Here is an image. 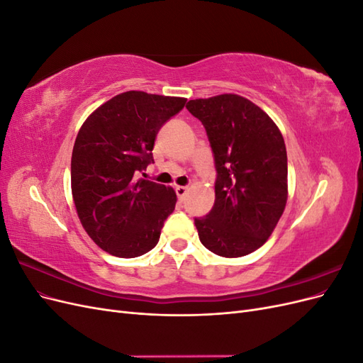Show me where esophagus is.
I'll use <instances>...</instances> for the list:
<instances>
[{
	"mask_svg": "<svg viewBox=\"0 0 363 363\" xmlns=\"http://www.w3.org/2000/svg\"><path fill=\"white\" fill-rule=\"evenodd\" d=\"M175 192H177V196L182 200L186 192H188V188H186V186H175Z\"/></svg>",
	"mask_w": 363,
	"mask_h": 363,
	"instance_id": "1",
	"label": "esophagus"
}]
</instances>
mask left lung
I'll return each mask as SVG.
<instances>
[{
    "instance_id": "obj_1",
    "label": "left lung",
    "mask_w": 363,
    "mask_h": 363,
    "mask_svg": "<svg viewBox=\"0 0 363 363\" xmlns=\"http://www.w3.org/2000/svg\"><path fill=\"white\" fill-rule=\"evenodd\" d=\"M215 156V204L195 218L201 244L221 257H242L267 242L288 201V156L281 131L259 106L236 94L196 98Z\"/></svg>"
}]
</instances>
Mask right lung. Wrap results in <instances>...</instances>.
I'll list each match as a JSON object with an SVG mask.
<instances>
[{"mask_svg": "<svg viewBox=\"0 0 363 363\" xmlns=\"http://www.w3.org/2000/svg\"><path fill=\"white\" fill-rule=\"evenodd\" d=\"M186 98L128 91L96 107L75 138L71 191L86 233L116 257L156 247L177 195L169 186L138 177L152 162L157 131Z\"/></svg>", "mask_w": 363, "mask_h": 363, "instance_id": "right-lung-1", "label": "right lung"}]
</instances>
